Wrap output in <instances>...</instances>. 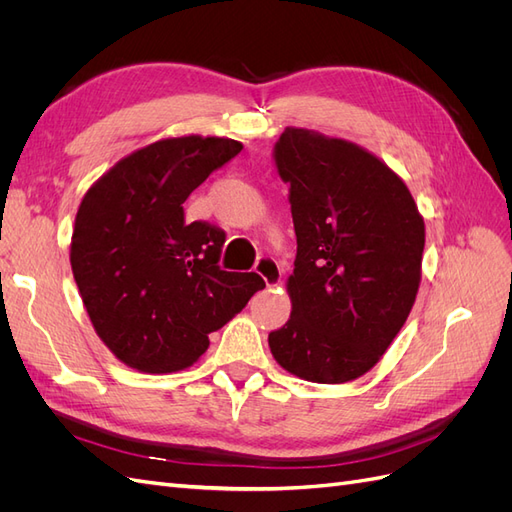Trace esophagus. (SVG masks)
Returning a JSON list of instances; mask_svg holds the SVG:
<instances>
[{
    "instance_id": "esophagus-1",
    "label": "esophagus",
    "mask_w": 512,
    "mask_h": 512,
    "mask_svg": "<svg viewBox=\"0 0 512 512\" xmlns=\"http://www.w3.org/2000/svg\"><path fill=\"white\" fill-rule=\"evenodd\" d=\"M256 273L265 280L267 288H275L282 282V269L277 265V260L271 256H262L256 262Z\"/></svg>"
}]
</instances>
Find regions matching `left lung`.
I'll use <instances>...</instances> for the list:
<instances>
[{"label":"left lung","instance_id":"8db88e82","mask_svg":"<svg viewBox=\"0 0 512 512\" xmlns=\"http://www.w3.org/2000/svg\"><path fill=\"white\" fill-rule=\"evenodd\" d=\"M273 158L290 185L297 258L288 277L292 312L269 333V348L303 380H354L408 320L425 222L401 177L344 138L286 128Z\"/></svg>","mask_w":512,"mask_h":512}]
</instances>
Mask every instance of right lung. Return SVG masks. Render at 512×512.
Instances as JSON below:
<instances>
[{
    "label": "right lung",
    "instance_id": "right-lung-1",
    "mask_svg": "<svg viewBox=\"0 0 512 512\" xmlns=\"http://www.w3.org/2000/svg\"><path fill=\"white\" fill-rule=\"evenodd\" d=\"M243 149L218 136L164 138L119 160L81 200L70 265L98 337L149 374L190 367L209 333L265 282L220 269L226 232L188 224L183 203Z\"/></svg>",
    "mask_w": 512,
    "mask_h": 512
}]
</instances>
